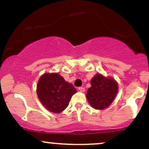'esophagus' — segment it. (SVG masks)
I'll return each mask as SVG.
<instances>
[{
	"label": "esophagus",
	"mask_w": 149,
	"mask_h": 149,
	"mask_svg": "<svg viewBox=\"0 0 149 149\" xmlns=\"http://www.w3.org/2000/svg\"><path fill=\"white\" fill-rule=\"evenodd\" d=\"M78 90H79L80 92H83L85 91V88H83V87H80V88H78Z\"/></svg>",
	"instance_id": "obj_1"
}]
</instances>
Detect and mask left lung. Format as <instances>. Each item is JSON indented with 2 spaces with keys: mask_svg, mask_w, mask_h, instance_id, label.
Masks as SVG:
<instances>
[{
  "mask_svg": "<svg viewBox=\"0 0 149 149\" xmlns=\"http://www.w3.org/2000/svg\"><path fill=\"white\" fill-rule=\"evenodd\" d=\"M91 87L86 94L87 100L92 108L103 110L111 104L118 90V83L112 77L97 73L90 81Z\"/></svg>",
  "mask_w": 149,
  "mask_h": 149,
  "instance_id": "8db88e82",
  "label": "left lung"
}]
</instances>
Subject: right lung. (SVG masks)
Instances as JSON below:
<instances>
[{
	"instance_id": "1",
	"label": "right lung",
	"mask_w": 149,
	"mask_h": 149,
	"mask_svg": "<svg viewBox=\"0 0 149 149\" xmlns=\"http://www.w3.org/2000/svg\"><path fill=\"white\" fill-rule=\"evenodd\" d=\"M77 92L57 73H45L38 81L36 92L39 100L47 110L59 113L69 105L71 97Z\"/></svg>"
}]
</instances>
